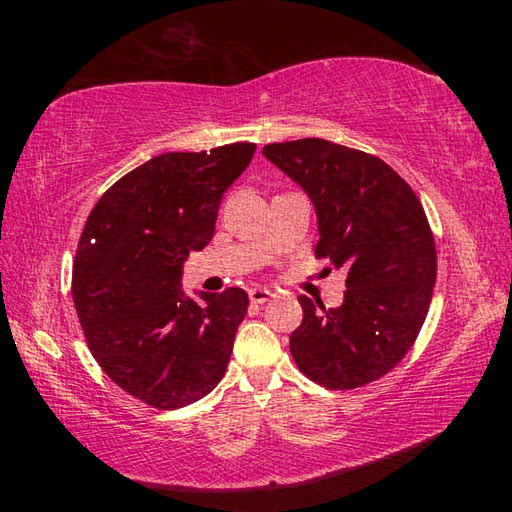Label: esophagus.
I'll return each instance as SVG.
<instances>
[{
	"label": "esophagus",
	"instance_id": "esophagus-1",
	"mask_svg": "<svg viewBox=\"0 0 512 512\" xmlns=\"http://www.w3.org/2000/svg\"><path fill=\"white\" fill-rule=\"evenodd\" d=\"M248 298H250V302H255V305H264V302L273 298V291L264 289V287H255L248 291Z\"/></svg>",
	"mask_w": 512,
	"mask_h": 512
}]
</instances>
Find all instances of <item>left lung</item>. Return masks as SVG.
Masks as SVG:
<instances>
[{
    "instance_id": "obj_1",
    "label": "left lung",
    "mask_w": 512,
    "mask_h": 512,
    "mask_svg": "<svg viewBox=\"0 0 512 512\" xmlns=\"http://www.w3.org/2000/svg\"><path fill=\"white\" fill-rule=\"evenodd\" d=\"M262 153L314 203L316 257L348 268L341 307L298 298L293 359L339 391L379 379L418 339L436 284V244L418 196L384 160L320 137Z\"/></svg>"
}]
</instances>
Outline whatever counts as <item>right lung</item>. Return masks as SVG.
<instances>
[{
    "mask_svg": "<svg viewBox=\"0 0 512 512\" xmlns=\"http://www.w3.org/2000/svg\"><path fill=\"white\" fill-rule=\"evenodd\" d=\"M255 144L162 153L119 178L88 216L76 250L72 296L103 372L155 409H180L219 384L248 296L183 291L192 250L214 235L223 192Z\"/></svg>",
    "mask_w": 512,
    "mask_h": 512,
    "instance_id": "obj_1",
    "label": "right lung"
}]
</instances>
